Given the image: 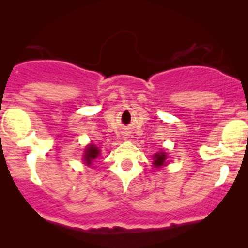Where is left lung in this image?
I'll list each match as a JSON object with an SVG mask.
<instances>
[{"mask_svg":"<svg viewBox=\"0 0 248 248\" xmlns=\"http://www.w3.org/2000/svg\"><path fill=\"white\" fill-rule=\"evenodd\" d=\"M166 158H167V154L165 151L157 152V154L154 155V166L160 169L161 166H165L167 163L166 162Z\"/></svg>","mask_w":248,"mask_h":248,"instance_id":"1","label":"left lung"}]
</instances>
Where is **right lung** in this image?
I'll use <instances>...</instances> for the list:
<instances>
[{"mask_svg": "<svg viewBox=\"0 0 248 248\" xmlns=\"http://www.w3.org/2000/svg\"><path fill=\"white\" fill-rule=\"evenodd\" d=\"M99 156V150L96 145H88L85 149V154H83V161H85L86 165L91 166L92 165L93 160H96Z\"/></svg>", "mask_w": 248, "mask_h": 248, "instance_id": "1", "label": "right lung"}]
</instances>
